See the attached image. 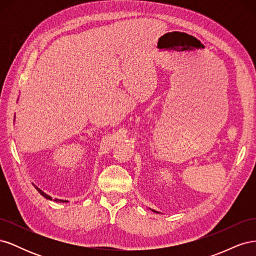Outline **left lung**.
Returning a JSON list of instances; mask_svg holds the SVG:
<instances>
[{"label": "left lung", "mask_w": 256, "mask_h": 256, "mask_svg": "<svg viewBox=\"0 0 256 256\" xmlns=\"http://www.w3.org/2000/svg\"><path fill=\"white\" fill-rule=\"evenodd\" d=\"M152 212H154V210H152Z\"/></svg>", "instance_id": "obj_1"}]
</instances>
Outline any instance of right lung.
Segmentation results:
<instances>
[{"label": "right lung", "mask_w": 256, "mask_h": 256, "mask_svg": "<svg viewBox=\"0 0 256 256\" xmlns=\"http://www.w3.org/2000/svg\"><path fill=\"white\" fill-rule=\"evenodd\" d=\"M34 187L36 188V190H37L38 192H40V194H42L44 198H47V200H52V198H51L50 196H48L47 193H44L42 190H40V188L37 187V186H35V184H34ZM53 200H54V202H58V203H67V202H68V200H58V198H54Z\"/></svg>", "instance_id": "right-lung-1"}]
</instances>
